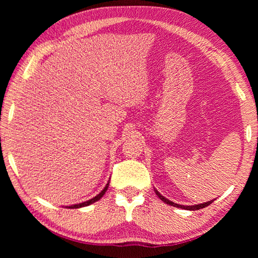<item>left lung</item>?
I'll return each mask as SVG.
<instances>
[{"label":"left lung","instance_id":"8db88e82","mask_svg":"<svg viewBox=\"0 0 258 258\" xmlns=\"http://www.w3.org/2000/svg\"><path fill=\"white\" fill-rule=\"evenodd\" d=\"M154 190H155V193H156V195L160 197V199L164 202V203H166V204H168V205H172V206H174V207H179V208H183V210H188V211H197V210H201V208H204V207H206V206H208L210 204H212V203L214 202V201H210V202H206V203H203V204H199V205H190V206H184V205H179V204H176V203H174V202H171V201H168L166 197H164L163 195H161L160 193H158V190L157 189H155L154 188Z\"/></svg>","mask_w":258,"mask_h":258}]
</instances>
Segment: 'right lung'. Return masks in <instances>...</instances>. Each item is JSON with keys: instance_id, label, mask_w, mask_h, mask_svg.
<instances>
[{"instance_id": "1", "label": "right lung", "mask_w": 258, "mask_h": 258, "mask_svg": "<svg viewBox=\"0 0 258 258\" xmlns=\"http://www.w3.org/2000/svg\"><path fill=\"white\" fill-rule=\"evenodd\" d=\"M108 185H109V180H108V183L106 184L105 187L103 188V190L101 191V193H100V194H97L95 197H93V199H91V200H89V201H86V202H83V203H80V204H74V205L65 206V207H67V208H80V207L89 206V205L93 204V203H95V202H97V201H100V200L102 199V197H103V195L105 194V191L107 190V188H108Z\"/></svg>"}]
</instances>
